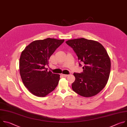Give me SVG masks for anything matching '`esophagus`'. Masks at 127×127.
Masks as SVG:
<instances>
[{"label": "esophagus", "instance_id": "1", "mask_svg": "<svg viewBox=\"0 0 127 127\" xmlns=\"http://www.w3.org/2000/svg\"><path fill=\"white\" fill-rule=\"evenodd\" d=\"M63 77H67L68 76V75H66V74H62L61 75Z\"/></svg>", "mask_w": 127, "mask_h": 127}]
</instances>
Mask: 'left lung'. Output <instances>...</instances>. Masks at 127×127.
Returning a JSON list of instances; mask_svg holds the SVG:
<instances>
[{"label":"left lung","mask_w":127,"mask_h":127,"mask_svg":"<svg viewBox=\"0 0 127 127\" xmlns=\"http://www.w3.org/2000/svg\"><path fill=\"white\" fill-rule=\"evenodd\" d=\"M66 43L73 49L80 62L84 65L81 73H74L72 84L74 92L83 97L98 94L106 85L111 71V60L103 46L98 42L80 38Z\"/></svg>","instance_id":"8db88e82"}]
</instances>
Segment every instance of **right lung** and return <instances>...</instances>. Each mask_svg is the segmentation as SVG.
<instances>
[{"label":"right lung","instance_id":"obj_1","mask_svg":"<svg viewBox=\"0 0 127 127\" xmlns=\"http://www.w3.org/2000/svg\"><path fill=\"white\" fill-rule=\"evenodd\" d=\"M64 40L47 38L36 40L27 46L20 59V73L24 85L32 95L45 97L55 89L60 75L48 71L45 65L50 56Z\"/></svg>","mask_w":127,"mask_h":127}]
</instances>
